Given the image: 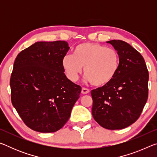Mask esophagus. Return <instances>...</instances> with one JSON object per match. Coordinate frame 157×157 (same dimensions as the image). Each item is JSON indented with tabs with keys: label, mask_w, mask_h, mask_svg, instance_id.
<instances>
[{
	"label": "esophagus",
	"mask_w": 157,
	"mask_h": 157,
	"mask_svg": "<svg viewBox=\"0 0 157 157\" xmlns=\"http://www.w3.org/2000/svg\"><path fill=\"white\" fill-rule=\"evenodd\" d=\"M90 92V90L86 88H82V94H87Z\"/></svg>",
	"instance_id": "1"
}]
</instances>
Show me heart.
<instances>
[{
	"label": "heart",
	"mask_w": 157,
	"mask_h": 157,
	"mask_svg": "<svg viewBox=\"0 0 157 157\" xmlns=\"http://www.w3.org/2000/svg\"><path fill=\"white\" fill-rule=\"evenodd\" d=\"M63 70L72 82L78 80L82 68L88 81L94 86L108 84L115 78L120 66V55L116 50L95 43H82L66 55L62 61Z\"/></svg>",
	"instance_id": "1"
}]
</instances>
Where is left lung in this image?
Returning a JSON list of instances; mask_svg holds the SVG:
<instances>
[{"label":"left lung","instance_id":"8db88e82","mask_svg":"<svg viewBox=\"0 0 157 157\" xmlns=\"http://www.w3.org/2000/svg\"><path fill=\"white\" fill-rule=\"evenodd\" d=\"M120 55V66L112 80L92 90V115L100 126L121 129L141 114L148 98L149 73L139 52L121 40L107 41Z\"/></svg>","mask_w":157,"mask_h":157}]
</instances>
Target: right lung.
<instances>
[{
  "label": "right lung",
  "instance_id": "add662e5",
  "mask_svg": "<svg viewBox=\"0 0 157 157\" xmlns=\"http://www.w3.org/2000/svg\"><path fill=\"white\" fill-rule=\"evenodd\" d=\"M65 41H40L18 53L10 78L11 100L29 128L55 132L68 121L82 88L66 78Z\"/></svg>",
  "mask_w": 157,
  "mask_h": 157
}]
</instances>
